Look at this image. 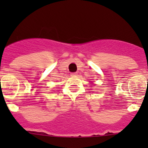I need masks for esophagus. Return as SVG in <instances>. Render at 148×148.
Listing matches in <instances>:
<instances>
[{
	"instance_id": "obj_1",
	"label": "esophagus",
	"mask_w": 148,
	"mask_h": 148,
	"mask_svg": "<svg viewBox=\"0 0 148 148\" xmlns=\"http://www.w3.org/2000/svg\"><path fill=\"white\" fill-rule=\"evenodd\" d=\"M70 75H71L72 76H75V75H78V73H72Z\"/></svg>"
}]
</instances>
